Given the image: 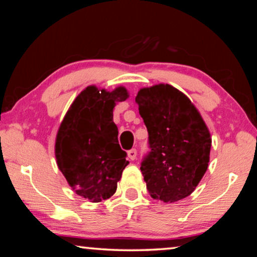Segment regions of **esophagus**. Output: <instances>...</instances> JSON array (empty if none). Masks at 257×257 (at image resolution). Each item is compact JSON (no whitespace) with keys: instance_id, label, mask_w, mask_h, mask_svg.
Listing matches in <instances>:
<instances>
[{"instance_id":"1","label":"esophagus","mask_w":257,"mask_h":257,"mask_svg":"<svg viewBox=\"0 0 257 257\" xmlns=\"http://www.w3.org/2000/svg\"><path fill=\"white\" fill-rule=\"evenodd\" d=\"M136 156H137V151L136 150H130V151H128V158L132 160V161H134V160H136Z\"/></svg>"}]
</instances>
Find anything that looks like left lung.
Returning <instances> with one entry per match:
<instances>
[{"label": "left lung", "instance_id": "left-lung-1", "mask_svg": "<svg viewBox=\"0 0 257 257\" xmlns=\"http://www.w3.org/2000/svg\"><path fill=\"white\" fill-rule=\"evenodd\" d=\"M139 114L151 152L141 171L154 199L175 203L193 193L207 170L212 138L190 99L169 84L139 89Z\"/></svg>", "mask_w": 257, "mask_h": 257}]
</instances>
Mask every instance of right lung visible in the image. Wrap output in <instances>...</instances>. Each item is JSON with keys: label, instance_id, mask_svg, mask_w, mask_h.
<instances>
[{"label": "right lung", "instance_id": "add662e5", "mask_svg": "<svg viewBox=\"0 0 257 257\" xmlns=\"http://www.w3.org/2000/svg\"><path fill=\"white\" fill-rule=\"evenodd\" d=\"M129 97L125 87L112 92L88 86L75 98L55 138L56 164L69 186L82 198L98 203L115 193L129 164L113 122L115 104Z\"/></svg>", "mask_w": 257, "mask_h": 257}]
</instances>
